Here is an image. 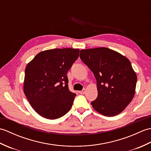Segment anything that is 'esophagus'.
I'll list each match as a JSON object with an SVG mask.
<instances>
[{"instance_id":"34e87169","label":"esophagus","mask_w":151,"mask_h":151,"mask_svg":"<svg viewBox=\"0 0 151 151\" xmlns=\"http://www.w3.org/2000/svg\"><path fill=\"white\" fill-rule=\"evenodd\" d=\"M86 89H83L82 91H79V93L80 94H85V93H86Z\"/></svg>"}]
</instances>
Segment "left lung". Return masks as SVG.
I'll return each mask as SVG.
<instances>
[{
    "mask_svg": "<svg viewBox=\"0 0 151 151\" xmlns=\"http://www.w3.org/2000/svg\"><path fill=\"white\" fill-rule=\"evenodd\" d=\"M80 58L97 81L98 96L91 102L93 107L105 116L120 114L135 94L137 76L129 60L106 47L81 50Z\"/></svg>",
    "mask_w": 151,
    "mask_h": 151,
    "instance_id": "1",
    "label": "left lung"
}]
</instances>
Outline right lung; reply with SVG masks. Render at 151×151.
<instances>
[{"mask_svg":"<svg viewBox=\"0 0 151 151\" xmlns=\"http://www.w3.org/2000/svg\"><path fill=\"white\" fill-rule=\"evenodd\" d=\"M79 49H54L38 53L25 69L24 93L37 113L49 119L63 116L76 94L69 91L67 74Z\"/></svg>","mask_w":151,"mask_h":151,"instance_id":"add662e5","label":"right lung"}]
</instances>
